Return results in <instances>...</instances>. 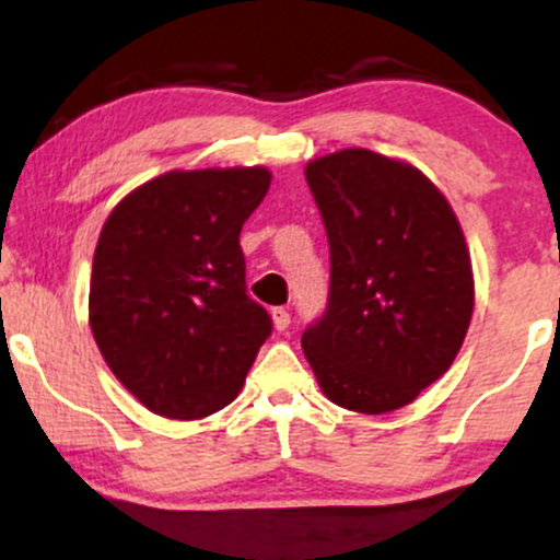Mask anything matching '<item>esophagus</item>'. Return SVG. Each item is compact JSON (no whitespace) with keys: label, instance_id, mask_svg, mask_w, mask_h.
<instances>
[{"label":"esophagus","instance_id":"34e87169","mask_svg":"<svg viewBox=\"0 0 560 560\" xmlns=\"http://www.w3.org/2000/svg\"><path fill=\"white\" fill-rule=\"evenodd\" d=\"M271 318H273L276 331H287V329H289V324H292V316H289L287 307H273V311H271Z\"/></svg>","mask_w":560,"mask_h":560}]
</instances>
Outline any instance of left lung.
Instances as JSON below:
<instances>
[{
    "instance_id": "1",
    "label": "left lung",
    "mask_w": 560,
    "mask_h": 560,
    "mask_svg": "<svg viewBox=\"0 0 560 560\" xmlns=\"http://www.w3.org/2000/svg\"><path fill=\"white\" fill-rule=\"evenodd\" d=\"M331 253L329 305L302 352L334 405L382 416L453 365L474 271L447 197L416 165L339 150L305 165Z\"/></svg>"
}]
</instances>
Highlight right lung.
<instances>
[{
	"mask_svg": "<svg viewBox=\"0 0 560 560\" xmlns=\"http://www.w3.org/2000/svg\"><path fill=\"white\" fill-rule=\"evenodd\" d=\"M271 171H168L102 226L89 326L102 358L163 419L195 421L240 395L271 316L247 294L240 234Z\"/></svg>",
	"mask_w": 560,
	"mask_h": 560,
	"instance_id": "obj_1",
	"label": "right lung"
}]
</instances>
